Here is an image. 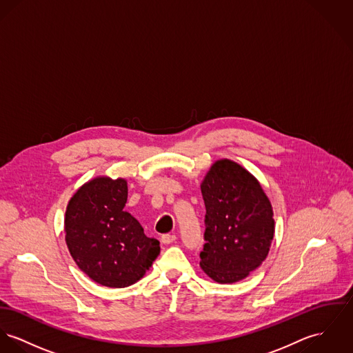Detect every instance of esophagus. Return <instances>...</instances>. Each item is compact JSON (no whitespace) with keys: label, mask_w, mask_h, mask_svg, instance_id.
Returning <instances> with one entry per match:
<instances>
[{"label":"esophagus","mask_w":353,"mask_h":353,"mask_svg":"<svg viewBox=\"0 0 353 353\" xmlns=\"http://www.w3.org/2000/svg\"><path fill=\"white\" fill-rule=\"evenodd\" d=\"M176 236L175 234H170V233H165L161 237V241L163 244H171L172 241H175Z\"/></svg>","instance_id":"34e87169"}]
</instances>
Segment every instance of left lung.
<instances>
[{
  "instance_id": "left-lung-1",
  "label": "left lung",
  "mask_w": 353,
  "mask_h": 353,
  "mask_svg": "<svg viewBox=\"0 0 353 353\" xmlns=\"http://www.w3.org/2000/svg\"><path fill=\"white\" fill-rule=\"evenodd\" d=\"M205 201V245L201 268L219 283L250 275L268 255L275 221L256 178L229 159L217 161L201 183Z\"/></svg>"
}]
</instances>
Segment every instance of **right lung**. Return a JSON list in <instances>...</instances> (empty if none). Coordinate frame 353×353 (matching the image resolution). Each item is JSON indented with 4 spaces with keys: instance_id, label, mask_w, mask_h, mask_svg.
Segmentation results:
<instances>
[{
    "instance_id": "add662e5",
    "label": "right lung",
    "mask_w": 353,
    "mask_h": 353,
    "mask_svg": "<svg viewBox=\"0 0 353 353\" xmlns=\"http://www.w3.org/2000/svg\"><path fill=\"white\" fill-rule=\"evenodd\" d=\"M127 181L98 176L68 201L64 232L77 265L98 285L128 288L140 281L161 254L159 241L147 237L124 210Z\"/></svg>"
}]
</instances>
